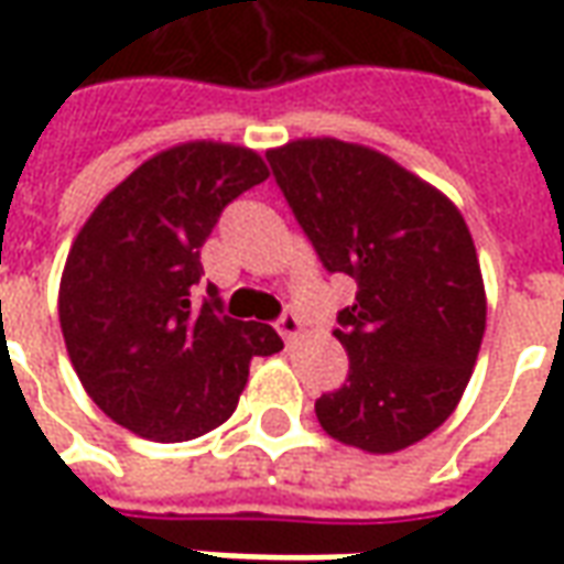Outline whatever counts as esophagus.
I'll list each match as a JSON object with an SVG mask.
<instances>
[{"label": "esophagus", "mask_w": 564, "mask_h": 564, "mask_svg": "<svg viewBox=\"0 0 564 564\" xmlns=\"http://www.w3.org/2000/svg\"><path fill=\"white\" fill-rule=\"evenodd\" d=\"M275 330L282 334L285 343H294V339L303 334V325H301V318H297L294 313H282L279 315V322H275Z\"/></svg>", "instance_id": "esophagus-1"}]
</instances>
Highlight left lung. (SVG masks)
Returning a JSON list of instances; mask_svg holds the SVG:
<instances>
[{"label":"left lung","mask_w":564,"mask_h":564,"mask_svg":"<svg viewBox=\"0 0 564 564\" xmlns=\"http://www.w3.org/2000/svg\"><path fill=\"white\" fill-rule=\"evenodd\" d=\"M267 161L327 273L358 282L334 330L349 377L315 416L346 446L406 449L453 416L480 352L486 291L465 218L373 148L297 139Z\"/></svg>","instance_id":"obj_1"}]
</instances>
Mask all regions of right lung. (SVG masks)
<instances>
[{"label":"right lung","mask_w":564,"mask_h":564,"mask_svg":"<svg viewBox=\"0 0 564 564\" xmlns=\"http://www.w3.org/2000/svg\"><path fill=\"white\" fill-rule=\"evenodd\" d=\"M251 148L185 142L154 154L84 221L59 279V327L99 410L139 437L194 441L234 416L254 355L282 339L206 289L199 249L227 203L261 185Z\"/></svg>","instance_id":"1"}]
</instances>
